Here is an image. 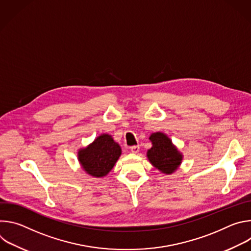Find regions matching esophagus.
Returning <instances> with one entry per match:
<instances>
[{"instance_id": "1", "label": "esophagus", "mask_w": 251, "mask_h": 251, "mask_svg": "<svg viewBox=\"0 0 251 251\" xmlns=\"http://www.w3.org/2000/svg\"><path fill=\"white\" fill-rule=\"evenodd\" d=\"M130 150H131V152H132V153L137 154V153L139 152V150H140V147H139V145H135V146L130 147Z\"/></svg>"}]
</instances>
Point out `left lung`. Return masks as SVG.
<instances>
[{"label":"left lung","instance_id":"1","mask_svg":"<svg viewBox=\"0 0 251 251\" xmlns=\"http://www.w3.org/2000/svg\"><path fill=\"white\" fill-rule=\"evenodd\" d=\"M150 140L153 144L152 148L147 152L150 163L162 173L172 174L181 164L182 155L163 133H153Z\"/></svg>","mask_w":251,"mask_h":251}]
</instances>
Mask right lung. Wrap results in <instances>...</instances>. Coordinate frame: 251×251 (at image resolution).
Wrapping results in <instances>:
<instances>
[{
  "mask_svg": "<svg viewBox=\"0 0 251 251\" xmlns=\"http://www.w3.org/2000/svg\"><path fill=\"white\" fill-rule=\"evenodd\" d=\"M120 155V146L110 135L103 134L87 148L78 152V159L87 174L100 177L112 170Z\"/></svg>",
  "mask_w": 251,
  "mask_h": 251,
  "instance_id": "obj_1",
  "label": "right lung"
}]
</instances>
